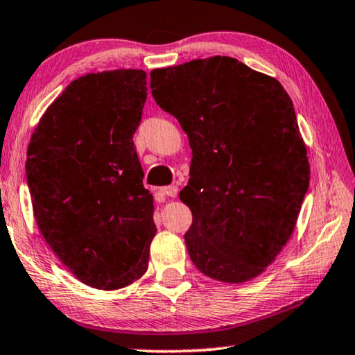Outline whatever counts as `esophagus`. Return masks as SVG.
<instances>
[{"label": "esophagus", "instance_id": "1", "mask_svg": "<svg viewBox=\"0 0 355 355\" xmlns=\"http://www.w3.org/2000/svg\"><path fill=\"white\" fill-rule=\"evenodd\" d=\"M178 195V187L176 185H168V187H162L159 189V192H157V198H159V201H163L165 198H174V196Z\"/></svg>", "mask_w": 355, "mask_h": 355}]
</instances>
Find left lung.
Here are the masks:
<instances>
[{
    "label": "left lung",
    "instance_id": "1",
    "mask_svg": "<svg viewBox=\"0 0 355 355\" xmlns=\"http://www.w3.org/2000/svg\"><path fill=\"white\" fill-rule=\"evenodd\" d=\"M152 96L187 133L192 163L179 198L193 265L239 284L291 239L308 192L309 162L291 96L275 78L232 57L150 71Z\"/></svg>",
    "mask_w": 355,
    "mask_h": 355
}]
</instances>
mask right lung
<instances>
[{
  "label": "right lung",
  "mask_w": 355,
  "mask_h": 355,
  "mask_svg": "<svg viewBox=\"0 0 355 355\" xmlns=\"http://www.w3.org/2000/svg\"><path fill=\"white\" fill-rule=\"evenodd\" d=\"M146 85L143 69L80 76L46 109L26 150L41 234L94 288L130 286L149 265L154 200L133 144Z\"/></svg>",
  "instance_id": "1"
}]
</instances>
